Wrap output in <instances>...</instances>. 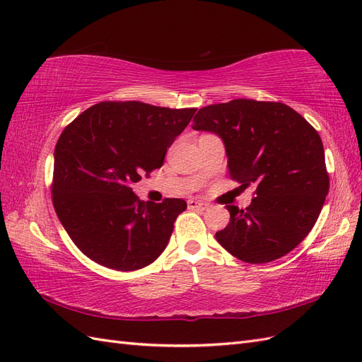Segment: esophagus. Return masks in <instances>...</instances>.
I'll use <instances>...</instances> for the list:
<instances>
[{"instance_id": "1", "label": "esophagus", "mask_w": 362, "mask_h": 362, "mask_svg": "<svg viewBox=\"0 0 362 362\" xmlns=\"http://www.w3.org/2000/svg\"><path fill=\"white\" fill-rule=\"evenodd\" d=\"M187 205H189L190 210H201V211H204V210H206V208H208V204L201 202V201H194V199L187 201Z\"/></svg>"}]
</instances>
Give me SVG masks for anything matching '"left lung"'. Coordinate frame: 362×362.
Masks as SVG:
<instances>
[{
  "label": "left lung",
  "instance_id": "obj_1",
  "mask_svg": "<svg viewBox=\"0 0 362 362\" xmlns=\"http://www.w3.org/2000/svg\"><path fill=\"white\" fill-rule=\"evenodd\" d=\"M193 129L221 136L229 177L257 187L247 208L226 205L231 218L217 242L250 264L287 255L310 234L329 192L319 133L291 107L254 100L202 107Z\"/></svg>",
  "mask_w": 362,
  "mask_h": 362
}]
</instances>
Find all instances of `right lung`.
<instances>
[{
	"mask_svg": "<svg viewBox=\"0 0 362 362\" xmlns=\"http://www.w3.org/2000/svg\"><path fill=\"white\" fill-rule=\"evenodd\" d=\"M196 108L104 101L63 129L54 151L52 205L71 240L104 267L133 272L166 249L184 199L144 202L131 184L163 166Z\"/></svg>",
	"mask_w": 362,
	"mask_h": 362,
	"instance_id": "obj_1",
	"label": "right lung"
}]
</instances>
